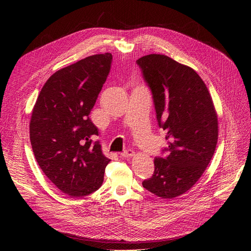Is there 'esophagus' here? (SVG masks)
Here are the masks:
<instances>
[{
    "label": "esophagus",
    "mask_w": 251,
    "mask_h": 251,
    "mask_svg": "<svg viewBox=\"0 0 251 251\" xmlns=\"http://www.w3.org/2000/svg\"><path fill=\"white\" fill-rule=\"evenodd\" d=\"M134 155V151L133 150H131V149H126V150H125L124 151H121L120 153V156L121 157H131V156H133Z\"/></svg>",
    "instance_id": "1"
}]
</instances>
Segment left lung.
Here are the masks:
<instances>
[{
	"instance_id": "obj_1",
	"label": "left lung",
	"mask_w": 251,
	"mask_h": 251,
	"mask_svg": "<svg viewBox=\"0 0 251 251\" xmlns=\"http://www.w3.org/2000/svg\"><path fill=\"white\" fill-rule=\"evenodd\" d=\"M136 63L153 95L158 126L169 140L142 186L173 199L187 192L210 162L218 141L217 114L206 86L192 68L161 54Z\"/></svg>"
}]
</instances>
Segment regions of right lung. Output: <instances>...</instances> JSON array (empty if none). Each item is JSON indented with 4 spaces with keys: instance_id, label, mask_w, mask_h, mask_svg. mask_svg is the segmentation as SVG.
I'll return each mask as SVG.
<instances>
[{
    "instance_id": "add662e5",
    "label": "right lung",
    "mask_w": 251,
    "mask_h": 251,
    "mask_svg": "<svg viewBox=\"0 0 251 251\" xmlns=\"http://www.w3.org/2000/svg\"><path fill=\"white\" fill-rule=\"evenodd\" d=\"M112 54H96L58 70L42 88L30 120L35 159L49 180L71 197H85L103 182L111 161L101 151L89 115L111 70Z\"/></svg>"
}]
</instances>
